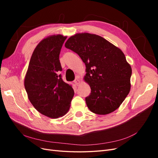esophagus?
Instances as JSON below:
<instances>
[{"mask_svg":"<svg viewBox=\"0 0 158 158\" xmlns=\"http://www.w3.org/2000/svg\"><path fill=\"white\" fill-rule=\"evenodd\" d=\"M80 81L79 77H78V76H76V78L75 80H74V83L76 85H78L80 84Z\"/></svg>","mask_w":158,"mask_h":158,"instance_id":"esophagus-1","label":"esophagus"}]
</instances>
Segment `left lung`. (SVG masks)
I'll return each mask as SVG.
<instances>
[{"mask_svg":"<svg viewBox=\"0 0 158 158\" xmlns=\"http://www.w3.org/2000/svg\"><path fill=\"white\" fill-rule=\"evenodd\" d=\"M85 63L84 80L91 88L85 102L91 111L107 114L115 111L131 89L132 69L123 51L102 37L77 33L65 43Z\"/></svg>","mask_w":158,"mask_h":158,"instance_id":"8db88e82","label":"left lung"}]
</instances>
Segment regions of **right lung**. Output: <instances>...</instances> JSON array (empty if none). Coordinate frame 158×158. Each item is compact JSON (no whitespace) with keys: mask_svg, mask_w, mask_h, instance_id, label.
I'll use <instances>...</instances> for the list:
<instances>
[{"mask_svg":"<svg viewBox=\"0 0 158 158\" xmlns=\"http://www.w3.org/2000/svg\"><path fill=\"white\" fill-rule=\"evenodd\" d=\"M66 36L54 35L43 40L33 52L24 80V86L33 106L44 115L56 118L69 111L74 92L65 83L60 52Z\"/></svg>","mask_w":158,"mask_h":158,"instance_id":"add662e5","label":"right lung"}]
</instances>
